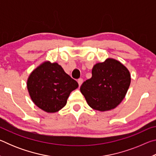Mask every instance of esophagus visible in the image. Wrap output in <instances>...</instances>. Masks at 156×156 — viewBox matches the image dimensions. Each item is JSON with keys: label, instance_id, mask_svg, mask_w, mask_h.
Listing matches in <instances>:
<instances>
[{"label": "esophagus", "instance_id": "obj_1", "mask_svg": "<svg viewBox=\"0 0 156 156\" xmlns=\"http://www.w3.org/2000/svg\"><path fill=\"white\" fill-rule=\"evenodd\" d=\"M78 83L79 86H80L81 84H83V78H79L78 80Z\"/></svg>", "mask_w": 156, "mask_h": 156}]
</instances>
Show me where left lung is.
<instances>
[{
  "instance_id": "8db88e82",
  "label": "left lung",
  "mask_w": 156,
  "mask_h": 156,
  "mask_svg": "<svg viewBox=\"0 0 156 156\" xmlns=\"http://www.w3.org/2000/svg\"><path fill=\"white\" fill-rule=\"evenodd\" d=\"M91 73V78L80 87L89 106L100 112L115 109L125 98L130 85L128 69L118 60L109 58L96 63Z\"/></svg>"
}]
</instances>
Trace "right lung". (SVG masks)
I'll return each mask as SVG.
<instances>
[{
  "instance_id": "right-lung-1",
  "label": "right lung",
  "mask_w": 156,
  "mask_h": 156,
  "mask_svg": "<svg viewBox=\"0 0 156 156\" xmlns=\"http://www.w3.org/2000/svg\"><path fill=\"white\" fill-rule=\"evenodd\" d=\"M27 87L37 107L47 113H56L65 106L78 84L57 62L44 61L29 76Z\"/></svg>"
}]
</instances>
